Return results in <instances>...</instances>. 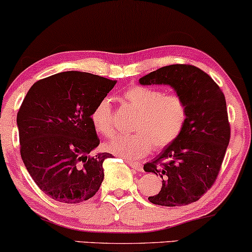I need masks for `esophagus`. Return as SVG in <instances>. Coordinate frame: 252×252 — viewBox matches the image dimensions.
Listing matches in <instances>:
<instances>
[{"label": "esophagus", "mask_w": 252, "mask_h": 252, "mask_svg": "<svg viewBox=\"0 0 252 252\" xmlns=\"http://www.w3.org/2000/svg\"><path fill=\"white\" fill-rule=\"evenodd\" d=\"M128 164L131 166L132 169H135L136 171H142V164H139V163L132 162V160H128Z\"/></svg>", "instance_id": "1"}]
</instances>
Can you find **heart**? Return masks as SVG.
I'll list each match as a JSON object with an SVG mask.
<instances>
[{
  "instance_id": "obj_1",
  "label": "heart",
  "mask_w": 252,
  "mask_h": 252,
  "mask_svg": "<svg viewBox=\"0 0 252 252\" xmlns=\"http://www.w3.org/2000/svg\"><path fill=\"white\" fill-rule=\"evenodd\" d=\"M124 103L137 110L134 122L135 134L117 136L107 144V149L126 158H141L153 150L168 147L183 131L188 108L178 94H164L156 88L134 86L123 94ZM92 123L97 132L110 137L114 135L111 104L103 98L92 113Z\"/></svg>"
}]
</instances>
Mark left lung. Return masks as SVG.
Wrapping results in <instances>:
<instances>
[{
    "instance_id": "1",
    "label": "left lung",
    "mask_w": 252,
    "mask_h": 252,
    "mask_svg": "<svg viewBox=\"0 0 252 252\" xmlns=\"http://www.w3.org/2000/svg\"><path fill=\"white\" fill-rule=\"evenodd\" d=\"M139 83L168 84L188 108L178 138L144 164V171L163 180L159 192L148 199L163 207L198 201L214 186L230 141L224 94L207 72L190 64L162 66L139 78Z\"/></svg>"
}]
</instances>
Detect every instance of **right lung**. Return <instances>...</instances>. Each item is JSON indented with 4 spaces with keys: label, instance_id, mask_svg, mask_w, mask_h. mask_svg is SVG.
<instances>
[{
    "label": "right lung",
    "instance_id": "1",
    "mask_svg": "<svg viewBox=\"0 0 252 252\" xmlns=\"http://www.w3.org/2000/svg\"><path fill=\"white\" fill-rule=\"evenodd\" d=\"M116 81L64 71L32 84L17 113L21 157L39 189L50 198L75 204L98 191L103 162L111 154H89L99 138L92 113Z\"/></svg>",
    "mask_w": 252,
    "mask_h": 252
}]
</instances>
